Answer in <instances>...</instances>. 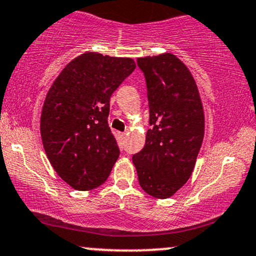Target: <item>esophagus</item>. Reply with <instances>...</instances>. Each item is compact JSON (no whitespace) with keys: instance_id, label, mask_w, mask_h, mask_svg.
<instances>
[{"instance_id":"esophagus-1","label":"esophagus","mask_w":256,"mask_h":256,"mask_svg":"<svg viewBox=\"0 0 256 256\" xmlns=\"http://www.w3.org/2000/svg\"><path fill=\"white\" fill-rule=\"evenodd\" d=\"M120 136H122V137H125V136H126V134H125V132H122V134H120Z\"/></svg>"}]
</instances>
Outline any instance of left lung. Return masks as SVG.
Instances as JSON below:
<instances>
[{
	"mask_svg": "<svg viewBox=\"0 0 256 256\" xmlns=\"http://www.w3.org/2000/svg\"><path fill=\"white\" fill-rule=\"evenodd\" d=\"M137 64L146 77L152 128L132 162L146 194L168 198L192 174L204 134V106L192 72L176 55L138 58Z\"/></svg>",
	"mask_w": 256,
	"mask_h": 256,
	"instance_id": "1",
	"label": "left lung"
}]
</instances>
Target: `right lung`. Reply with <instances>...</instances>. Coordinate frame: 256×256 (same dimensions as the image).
Returning a JSON list of instances; mask_svg holds the SVG:
<instances>
[{"label": "right lung", "instance_id": "right-lung-1", "mask_svg": "<svg viewBox=\"0 0 256 256\" xmlns=\"http://www.w3.org/2000/svg\"><path fill=\"white\" fill-rule=\"evenodd\" d=\"M136 64L88 52L67 64L46 94L40 114L44 150L62 180L91 190L107 180L119 158L108 126L110 100Z\"/></svg>", "mask_w": 256, "mask_h": 256}]
</instances>
